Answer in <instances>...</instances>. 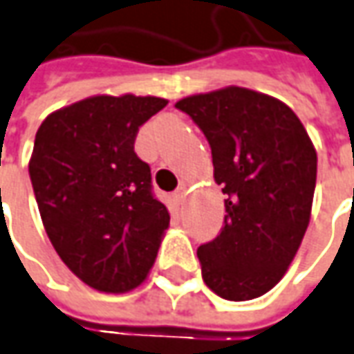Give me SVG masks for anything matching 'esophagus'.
Masks as SVG:
<instances>
[{
	"mask_svg": "<svg viewBox=\"0 0 354 354\" xmlns=\"http://www.w3.org/2000/svg\"><path fill=\"white\" fill-rule=\"evenodd\" d=\"M186 196H187V189H186V186H182V187H178L176 192H174V201H176V203H184V199H186Z\"/></svg>",
	"mask_w": 354,
	"mask_h": 354,
	"instance_id": "1",
	"label": "esophagus"
}]
</instances>
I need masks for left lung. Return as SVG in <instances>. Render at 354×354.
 <instances>
[{
  "instance_id": "1",
  "label": "left lung",
  "mask_w": 354,
  "mask_h": 354,
  "mask_svg": "<svg viewBox=\"0 0 354 354\" xmlns=\"http://www.w3.org/2000/svg\"><path fill=\"white\" fill-rule=\"evenodd\" d=\"M205 133L223 186L225 227L197 248L203 281L227 300L277 285L308 228L318 155L302 122L279 98L225 86L178 100Z\"/></svg>"
}]
</instances>
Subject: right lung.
I'll list each match as a JSON object with an SVG mask.
<instances>
[{
  "mask_svg": "<svg viewBox=\"0 0 354 354\" xmlns=\"http://www.w3.org/2000/svg\"><path fill=\"white\" fill-rule=\"evenodd\" d=\"M167 98L96 95L52 112L36 131L28 174L57 256L100 292L139 287L155 263L168 209L153 197L137 131Z\"/></svg>",
  "mask_w": 354,
  "mask_h": 354,
  "instance_id": "add662e5",
  "label": "right lung"
}]
</instances>
